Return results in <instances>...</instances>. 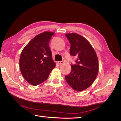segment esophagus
Listing matches in <instances>:
<instances>
[{"label": "esophagus", "mask_w": 121, "mask_h": 121, "mask_svg": "<svg viewBox=\"0 0 121 121\" xmlns=\"http://www.w3.org/2000/svg\"><path fill=\"white\" fill-rule=\"evenodd\" d=\"M64 63V61H58V62H57V64H58V65H62V64H63Z\"/></svg>", "instance_id": "esophagus-1"}]
</instances>
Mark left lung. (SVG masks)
I'll return each instance as SVG.
<instances>
[{"instance_id":"left-lung-1","label":"left lung","mask_w":121,"mask_h":121,"mask_svg":"<svg viewBox=\"0 0 121 121\" xmlns=\"http://www.w3.org/2000/svg\"><path fill=\"white\" fill-rule=\"evenodd\" d=\"M71 44L70 54L78 58L71 65V71L65 79L73 89L81 91L92 85L99 69L98 57L88 40L77 33L65 34Z\"/></svg>"}]
</instances>
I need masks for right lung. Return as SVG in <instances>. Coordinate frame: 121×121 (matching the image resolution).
Returning a JSON list of instances; mask_svg holds the SVG:
<instances>
[{"label":"right lung","mask_w":121,"mask_h":121,"mask_svg":"<svg viewBox=\"0 0 121 121\" xmlns=\"http://www.w3.org/2000/svg\"><path fill=\"white\" fill-rule=\"evenodd\" d=\"M54 34L45 31L40 33L26 45L21 52L20 68L24 79L36 86L48 78L56 63L52 58L49 43Z\"/></svg>","instance_id":"add662e5"}]
</instances>
